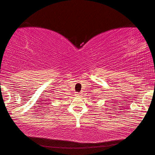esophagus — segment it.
Segmentation results:
<instances>
[{"label":"esophagus","mask_w":155,"mask_h":155,"mask_svg":"<svg viewBox=\"0 0 155 155\" xmlns=\"http://www.w3.org/2000/svg\"><path fill=\"white\" fill-rule=\"evenodd\" d=\"M75 95H76V96H80V95H81V93H80V92H76Z\"/></svg>","instance_id":"1"}]
</instances>
